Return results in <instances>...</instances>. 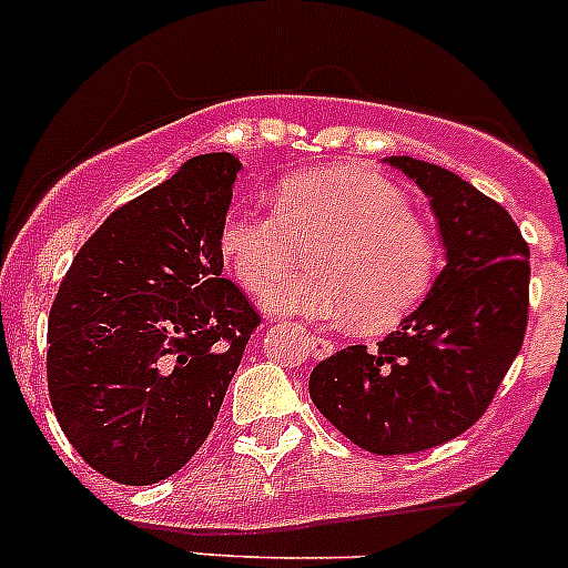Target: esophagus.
Masks as SVG:
<instances>
[{
  "instance_id": "1",
  "label": "esophagus",
  "mask_w": 568,
  "mask_h": 568,
  "mask_svg": "<svg viewBox=\"0 0 568 568\" xmlns=\"http://www.w3.org/2000/svg\"><path fill=\"white\" fill-rule=\"evenodd\" d=\"M305 346H307V352H311L313 357H318V359L329 357V354L335 352V343L326 341V337H318V335H307Z\"/></svg>"
}]
</instances>
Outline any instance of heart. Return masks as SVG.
Returning <instances> with one entry per match:
<instances>
[{
    "label": "heart",
    "mask_w": 568,
    "mask_h": 568,
    "mask_svg": "<svg viewBox=\"0 0 568 568\" xmlns=\"http://www.w3.org/2000/svg\"><path fill=\"white\" fill-rule=\"evenodd\" d=\"M313 248L311 275L275 286ZM220 252L250 294L283 316L337 324L357 316L365 329L404 318L432 288L437 239L412 214L395 183L365 168L311 170L285 178L277 209H233Z\"/></svg>",
    "instance_id": "1"
}]
</instances>
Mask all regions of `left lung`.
Wrapping results in <instances>:
<instances>
[{
  "mask_svg": "<svg viewBox=\"0 0 568 568\" xmlns=\"http://www.w3.org/2000/svg\"><path fill=\"white\" fill-rule=\"evenodd\" d=\"M385 162L432 203L445 268L385 341L318 363L311 398L357 448L400 456L459 437L491 404L525 341L530 250L511 214L473 183L412 156Z\"/></svg>",
  "mask_w": 568,
  "mask_h": 568,
  "instance_id": "obj_1",
  "label": "left lung"
}]
</instances>
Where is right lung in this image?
Here are the masks:
<instances>
[{"label": "right lung", "instance_id": "right-lung-1", "mask_svg": "<svg viewBox=\"0 0 568 568\" xmlns=\"http://www.w3.org/2000/svg\"><path fill=\"white\" fill-rule=\"evenodd\" d=\"M239 159L203 153L106 216L49 313V395L95 473L148 486L209 437L261 316L222 277Z\"/></svg>", "mask_w": 568, "mask_h": 568}]
</instances>
